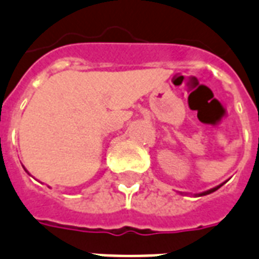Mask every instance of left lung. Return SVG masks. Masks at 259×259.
Masks as SVG:
<instances>
[{"label":"left lung","mask_w":259,"mask_h":259,"mask_svg":"<svg viewBox=\"0 0 259 259\" xmlns=\"http://www.w3.org/2000/svg\"><path fill=\"white\" fill-rule=\"evenodd\" d=\"M224 183H226V182H224ZM222 185H223V183H222ZM222 185H219V186L213 187V189H210V190H206V191H202V193H198V194H195V197H202V195L210 194V193H213V191H216L217 189H220V187H222Z\"/></svg>","instance_id":"8db88e82"}]
</instances>
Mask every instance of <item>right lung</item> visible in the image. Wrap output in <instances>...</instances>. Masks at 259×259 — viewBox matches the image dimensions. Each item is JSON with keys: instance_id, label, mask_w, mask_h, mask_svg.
<instances>
[{"instance_id": "obj_1", "label": "right lung", "mask_w": 259, "mask_h": 259, "mask_svg": "<svg viewBox=\"0 0 259 259\" xmlns=\"http://www.w3.org/2000/svg\"><path fill=\"white\" fill-rule=\"evenodd\" d=\"M27 172H28V171H27Z\"/></svg>"}]
</instances>
